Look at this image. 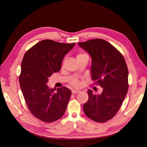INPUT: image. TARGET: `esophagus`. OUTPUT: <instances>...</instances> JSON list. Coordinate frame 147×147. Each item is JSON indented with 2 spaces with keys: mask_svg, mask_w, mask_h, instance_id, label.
Returning a JSON list of instances; mask_svg holds the SVG:
<instances>
[{
  "mask_svg": "<svg viewBox=\"0 0 147 147\" xmlns=\"http://www.w3.org/2000/svg\"><path fill=\"white\" fill-rule=\"evenodd\" d=\"M80 92V91L78 90H73L72 91V94H76V93H78V92Z\"/></svg>",
  "mask_w": 147,
  "mask_h": 147,
  "instance_id": "esophagus-1",
  "label": "esophagus"
}]
</instances>
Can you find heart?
Masks as SVG:
<instances>
[{"label": "heart", "instance_id": "b5f03b06", "mask_svg": "<svg viewBox=\"0 0 147 147\" xmlns=\"http://www.w3.org/2000/svg\"><path fill=\"white\" fill-rule=\"evenodd\" d=\"M84 55H87V54H86V53H78V54L77 55V58H78V57L83 56H84ZM73 83L75 84V85H78V82H77V81H74V82H73Z\"/></svg>", "mask_w": 147, "mask_h": 147}]
</instances>
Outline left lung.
<instances>
[{"label": "left lung", "mask_w": 147, "mask_h": 147, "mask_svg": "<svg viewBox=\"0 0 147 147\" xmlns=\"http://www.w3.org/2000/svg\"><path fill=\"white\" fill-rule=\"evenodd\" d=\"M91 57L92 80L102 88L100 94L88 90L89 98L83 111L93 121L103 123L112 119L121 107L128 90V69L123 55L105 40L79 42Z\"/></svg>", "instance_id": "8db88e82"}]
</instances>
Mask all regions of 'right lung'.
I'll return each instance as SVG.
<instances>
[{
  "label": "right lung",
  "instance_id": "obj_1",
  "mask_svg": "<svg viewBox=\"0 0 147 147\" xmlns=\"http://www.w3.org/2000/svg\"><path fill=\"white\" fill-rule=\"evenodd\" d=\"M75 45L43 40L23 57L20 88L29 111L40 121H56L65 112L72 91L65 86L56 90L48 87L47 83L53 73L61 70L64 57Z\"/></svg>",
  "mask_w": 147,
  "mask_h": 147
}]
</instances>
